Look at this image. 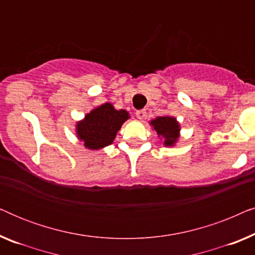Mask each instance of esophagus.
<instances>
[{"instance_id":"34e87169","label":"esophagus","mask_w":255,"mask_h":255,"mask_svg":"<svg viewBox=\"0 0 255 255\" xmlns=\"http://www.w3.org/2000/svg\"><path fill=\"white\" fill-rule=\"evenodd\" d=\"M135 116H137L138 120H144L146 117V111L145 110H137L135 111Z\"/></svg>"}]
</instances>
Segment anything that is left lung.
I'll use <instances>...</instances> for the list:
<instances>
[{
    "mask_svg": "<svg viewBox=\"0 0 255 255\" xmlns=\"http://www.w3.org/2000/svg\"><path fill=\"white\" fill-rule=\"evenodd\" d=\"M151 125L163 140V145L173 146L175 144L180 132V125L175 118L169 116L158 117L151 121Z\"/></svg>",
    "mask_w": 255,
    "mask_h": 255,
    "instance_id": "1",
    "label": "left lung"
}]
</instances>
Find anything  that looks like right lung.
<instances>
[{
  "label": "right lung",
  "instance_id": "obj_1",
  "mask_svg": "<svg viewBox=\"0 0 255 255\" xmlns=\"http://www.w3.org/2000/svg\"><path fill=\"white\" fill-rule=\"evenodd\" d=\"M128 118L125 110H116L113 104L104 103L87 114L85 120L76 125V134L85 146L90 149H99L110 145L117 132Z\"/></svg>",
  "mask_w": 255,
  "mask_h": 255
}]
</instances>
